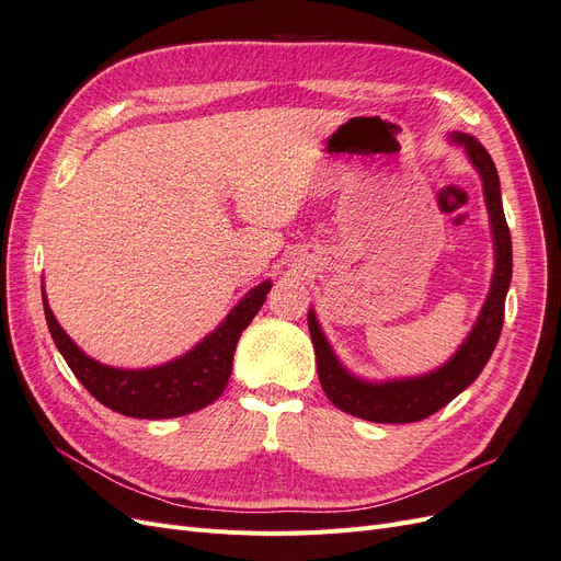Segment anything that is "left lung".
Segmentation results:
<instances>
[{
	"instance_id": "left-lung-1",
	"label": "left lung",
	"mask_w": 561,
	"mask_h": 561,
	"mask_svg": "<svg viewBox=\"0 0 561 561\" xmlns=\"http://www.w3.org/2000/svg\"><path fill=\"white\" fill-rule=\"evenodd\" d=\"M454 140L466 145L468 157L478 165L484 184L491 229H494L496 241V271L494 283H491V293L484 301L478 325L472 328L468 336V342L445 367H439L437 371L426 377L390 383H365L351 377L334 358L330 344L325 342V336H322L318 328L313 311H309V332L316 348L320 386L325 390L330 402L346 414L375 423H414L421 419H428L480 377L489 355L494 353L499 344L505 318V295L513 278V241L503 215L501 182L494 161H491L489 151L478 140H472L470 135L461 133H456Z\"/></svg>"
}]
</instances>
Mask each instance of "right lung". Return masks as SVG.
<instances>
[{
  "label": "right lung",
  "instance_id": "1",
  "mask_svg": "<svg viewBox=\"0 0 561 561\" xmlns=\"http://www.w3.org/2000/svg\"><path fill=\"white\" fill-rule=\"evenodd\" d=\"M268 290V280L254 287L227 316L222 325L203 339L194 351L151 369H114L95 363L87 353H81L58 325L44 293L42 299L48 332L54 336L65 363L70 365L75 377L100 404L133 419H173L198 412L222 396L231 377L236 344H239L241 332L250 325L254 313L262 309Z\"/></svg>",
  "mask_w": 561,
  "mask_h": 561
}]
</instances>
